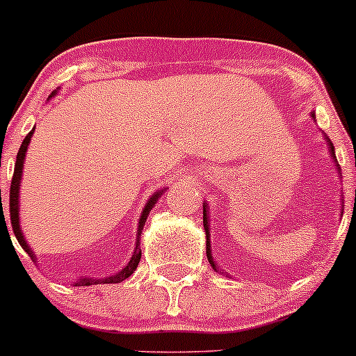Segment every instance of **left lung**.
I'll use <instances>...</instances> for the list:
<instances>
[{
  "instance_id": "8db88e82",
  "label": "left lung",
  "mask_w": 356,
  "mask_h": 356,
  "mask_svg": "<svg viewBox=\"0 0 356 356\" xmlns=\"http://www.w3.org/2000/svg\"><path fill=\"white\" fill-rule=\"evenodd\" d=\"M311 118L316 120L314 111H311ZM324 138H326L327 150H330V157H333L334 163H337V167H338V172H339V165H338V160H337V154H334L333 143H331V140L327 138V135H324ZM202 225H204V232H206V257H208L211 267H213L216 272L221 273L220 268L216 267V261H214V259H213V253H211V241H209V229L211 228H209V206H208V202H202Z\"/></svg>"
}]
</instances>
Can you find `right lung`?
I'll use <instances>...</instances> for the list:
<instances>
[{
	"mask_svg": "<svg viewBox=\"0 0 356 356\" xmlns=\"http://www.w3.org/2000/svg\"><path fill=\"white\" fill-rule=\"evenodd\" d=\"M56 95H57V91H54L52 95L49 96V99ZM33 131H35V128H32V131H30V134L25 136V140L22 142V147H19L18 155H17V162H15L13 181H11V187H10V218H11V228H13V233H15V236H17L18 243L22 245V248L25 250V252L29 253L33 260H37V257H35L32 248L29 247L25 236H23L22 228H19V184H22L23 162H25L26 150H29L30 142H32ZM165 191H167V187L159 189L157 193L152 194L150 199L147 201L145 208H143V211H142V216H140L138 229H136V243H135L134 255L130 257L128 264L124 265L120 272L113 273V275H109V277H103V279H96V277H81V279H77L76 282H74V286L81 287V286H96V284H120V282H123L124 279H128V277H130L131 273L136 270V267H138V264H140V259H142V250H140V236H142L143 226H145V222H147L148 213H150L152 208L155 206V202L159 201V197L162 196V193H165ZM0 201H1V194H0Z\"/></svg>",
	"mask_w": 356,
	"mask_h": 356,
	"instance_id": "1",
	"label": "right lung"
}]
</instances>
